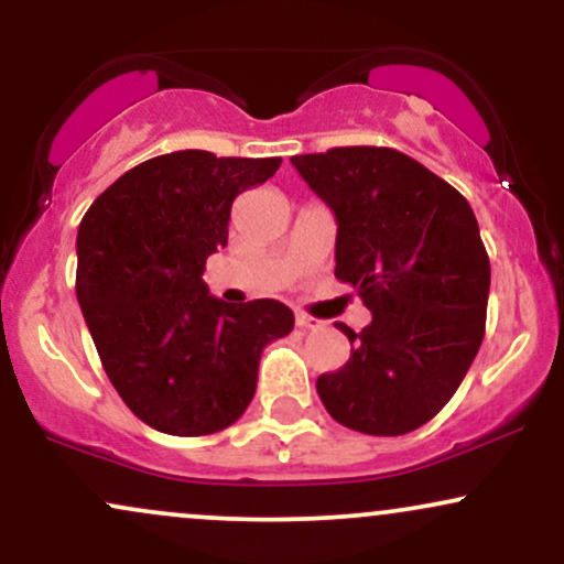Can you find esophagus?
Wrapping results in <instances>:
<instances>
[{
    "instance_id": "34e87169",
    "label": "esophagus",
    "mask_w": 564,
    "mask_h": 564,
    "mask_svg": "<svg viewBox=\"0 0 564 564\" xmlns=\"http://www.w3.org/2000/svg\"><path fill=\"white\" fill-rule=\"evenodd\" d=\"M296 326H300V328H321V326H323V321L313 318V315H304V313H300V315H296Z\"/></svg>"
}]
</instances>
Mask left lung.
Wrapping results in <instances>:
<instances>
[{"label": "left lung", "instance_id": "obj_1", "mask_svg": "<svg viewBox=\"0 0 564 564\" xmlns=\"http://www.w3.org/2000/svg\"><path fill=\"white\" fill-rule=\"evenodd\" d=\"M336 217L339 281L371 310L352 352L318 377L339 424L394 437L443 411L482 345L490 262L469 200L416 159L377 145L291 156Z\"/></svg>", "mask_w": 564, "mask_h": 564}]
</instances>
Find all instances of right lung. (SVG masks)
<instances>
[{
  "label": "right lung",
  "mask_w": 564,
  "mask_h": 564,
  "mask_svg": "<svg viewBox=\"0 0 564 564\" xmlns=\"http://www.w3.org/2000/svg\"><path fill=\"white\" fill-rule=\"evenodd\" d=\"M281 159L177 151L121 174L76 236V296L129 411L177 437L215 435L257 392L262 349L294 328L283 302L228 304L204 283L228 246L230 206Z\"/></svg>",
  "instance_id": "add662e5"
}]
</instances>
